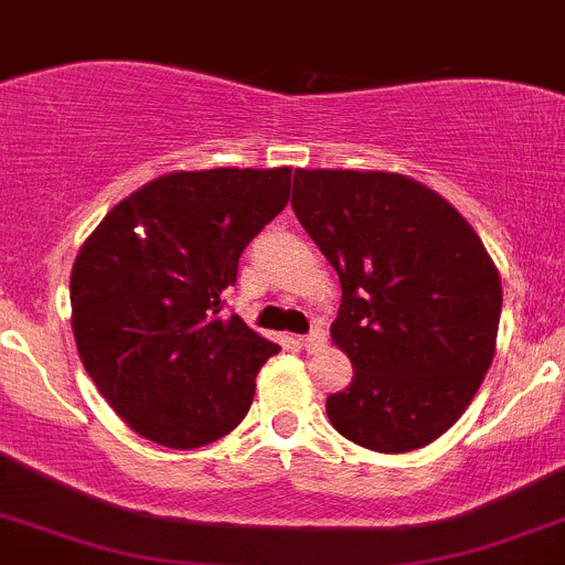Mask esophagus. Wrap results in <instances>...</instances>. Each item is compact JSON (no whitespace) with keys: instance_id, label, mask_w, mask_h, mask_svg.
I'll list each match as a JSON object with an SVG mask.
<instances>
[{"instance_id":"obj_1","label":"esophagus","mask_w":565,"mask_h":565,"mask_svg":"<svg viewBox=\"0 0 565 565\" xmlns=\"http://www.w3.org/2000/svg\"><path fill=\"white\" fill-rule=\"evenodd\" d=\"M300 347L306 349V352H317V349L324 347V332L319 328H313L308 335L300 338Z\"/></svg>"}]
</instances>
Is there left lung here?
Masks as SVG:
<instances>
[{"label":"left lung","mask_w":565,"mask_h":565,"mask_svg":"<svg viewBox=\"0 0 565 565\" xmlns=\"http://www.w3.org/2000/svg\"><path fill=\"white\" fill-rule=\"evenodd\" d=\"M295 216L341 278L330 335L352 360L332 427L373 452H412L477 395L501 322V278L471 224L397 173L295 170Z\"/></svg>","instance_id":"1"}]
</instances>
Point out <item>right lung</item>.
Here are the masks:
<instances>
[{"label": "right lung", "instance_id": "obj_1", "mask_svg": "<svg viewBox=\"0 0 565 565\" xmlns=\"http://www.w3.org/2000/svg\"><path fill=\"white\" fill-rule=\"evenodd\" d=\"M292 168L170 173L118 203L70 278L88 376L148 441L194 449L248 414L278 343L224 313L248 243L289 203Z\"/></svg>", "mask_w": 565, "mask_h": 565}]
</instances>
